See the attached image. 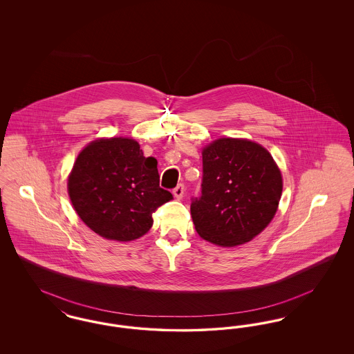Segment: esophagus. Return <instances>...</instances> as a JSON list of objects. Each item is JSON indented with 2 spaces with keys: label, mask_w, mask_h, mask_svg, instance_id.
Here are the masks:
<instances>
[{
  "label": "esophagus",
  "mask_w": 354,
  "mask_h": 354,
  "mask_svg": "<svg viewBox=\"0 0 354 354\" xmlns=\"http://www.w3.org/2000/svg\"><path fill=\"white\" fill-rule=\"evenodd\" d=\"M185 185H182V183H180V185H178L175 188H174V191H172V192H174V196H175L176 199H179V201H180V199L183 198V195H185Z\"/></svg>",
  "instance_id": "esophagus-1"
}]
</instances>
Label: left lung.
<instances>
[{"instance_id": "8db88e82", "label": "left lung", "mask_w": 354, "mask_h": 354, "mask_svg": "<svg viewBox=\"0 0 354 354\" xmlns=\"http://www.w3.org/2000/svg\"><path fill=\"white\" fill-rule=\"evenodd\" d=\"M281 191V172L264 147L218 139L203 150L202 195L191 199L195 230L221 247L247 243L273 219Z\"/></svg>"}]
</instances>
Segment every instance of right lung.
Instances as JSON below:
<instances>
[{
	"label": "right lung",
	"instance_id": "1",
	"mask_svg": "<svg viewBox=\"0 0 354 354\" xmlns=\"http://www.w3.org/2000/svg\"><path fill=\"white\" fill-rule=\"evenodd\" d=\"M74 209L95 234L130 241L151 228L152 214L172 199L159 187L158 162L143 156L134 139L91 142L78 155L68 176Z\"/></svg>",
	"mask_w": 354,
	"mask_h": 354
}]
</instances>
